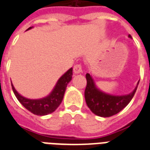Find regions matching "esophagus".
<instances>
[{"mask_svg": "<svg viewBox=\"0 0 150 150\" xmlns=\"http://www.w3.org/2000/svg\"><path fill=\"white\" fill-rule=\"evenodd\" d=\"M73 70H74L75 74H79V73H82V64H75V65L74 66Z\"/></svg>", "mask_w": 150, "mask_h": 150, "instance_id": "34e87169", "label": "esophagus"}]
</instances>
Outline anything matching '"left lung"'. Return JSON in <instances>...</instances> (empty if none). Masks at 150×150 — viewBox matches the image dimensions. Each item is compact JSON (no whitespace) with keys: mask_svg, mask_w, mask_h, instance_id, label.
<instances>
[{"mask_svg":"<svg viewBox=\"0 0 150 150\" xmlns=\"http://www.w3.org/2000/svg\"><path fill=\"white\" fill-rule=\"evenodd\" d=\"M128 36L132 38L131 35ZM86 78L87 84L85 89V99L87 106L93 114L103 117L113 116L123 110L133 98L138 87L137 86L134 91L128 95L111 96L102 93L96 89L93 80L89 74L87 73Z\"/></svg>","mask_w":150,"mask_h":150,"instance_id":"obj_1","label":"left lung"}]
</instances>
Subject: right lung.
<instances>
[{"mask_svg":"<svg viewBox=\"0 0 150 150\" xmlns=\"http://www.w3.org/2000/svg\"><path fill=\"white\" fill-rule=\"evenodd\" d=\"M31 28L32 27H29L28 29ZM71 78H72V68H70L59 79L56 86L49 96L40 100H29L25 98L18 93V92L15 90L12 84L11 86L15 96L25 108H26L29 111L36 115L43 116L53 113L59 107V105L61 104L67 85L70 82Z\"/></svg>","mask_w":150,"mask_h":150,"instance_id":"add662e5","label":"right lung"}]
</instances>
